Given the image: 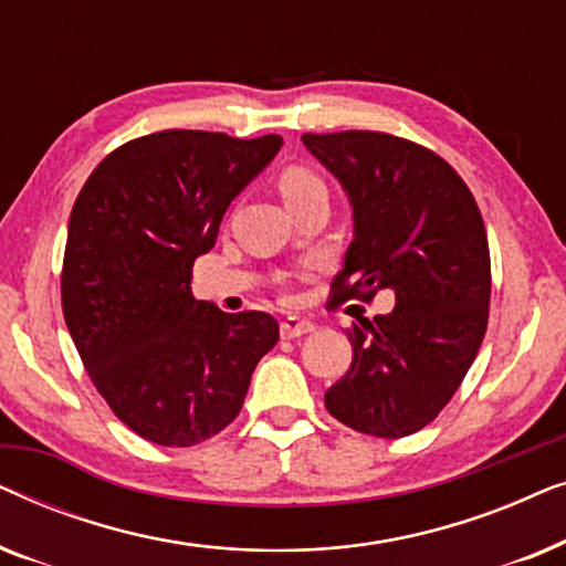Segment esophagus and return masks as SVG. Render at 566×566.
Returning <instances> with one entry per match:
<instances>
[{"instance_id":"1","label":"esophagus","mask_w":566,"mask_h":566,"mask_svg":"<svg viewBox=\"0 0 566 566\" xmlns=\"http://www.w3.org/2000/svg\"><path fill=\"white\" fill-rule=\"evenodd\" d=\"M308 332H314V324L308 319H301V316H285L281 322V337L283 339H296L304 337Z\"/></svg>"}]
</instances>
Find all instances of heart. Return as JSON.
<instances>
[{"label":"heart","mask_w":566,"mask_h":566,"mask_svg":"<svg viewBox=\"0 0 566 566\" xmlns=\"http://www.w3.org/2000/svg\"><path fill=\"white\" fill-rule=\"evenodd\" d=\"M277 190H281V196H283L285 206H289V208L304 203L306 198L322 196V192H327L319 175H314L312 169L298 167V165L283 169L281 177H277Z\"/></svg>","instance_id":"heart-1"}]
</instances>
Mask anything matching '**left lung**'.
Instances as JSON below:
<instances>
[{
	"instance_id": "1",
	"label": "left lung",
	"mask_w": 566,
	"mask_h": 566,
	"mask_svg": "<svg viewBox=\"0 0 566 566\" xmlns=\"http://www.w3.org/2000/svg\"><path fill=\"white\" fill-rule=\"evenodd\" d=\"M301 142L353 208L332 304L376 291L397 301L347 329L350 370L324 405L366 436H412L451 401L484 339L492 277L482 213L455 169L407 138L343 130Z\"/></svg>"
}]
</instances>
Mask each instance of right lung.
Wrapping results in <instances>:
<instances>
[{"label":"right lung","instance_id":"right-lung-1","mask_svg":"<svg viewBox=\"0 0 566 566\" xmlns=\"http://www.w3.org/2000/svg\"><path fill=\"white\" fill-rule=\"evenodd\" d=\"M283 138L159 130L99 161L69 219L61 304L92 384L157 446L188 448L239 415L262 355L265 312L227 314L190 291L223 213Z\"/></svg>","mask_w":566,"mask_h":566}]
</instances>
